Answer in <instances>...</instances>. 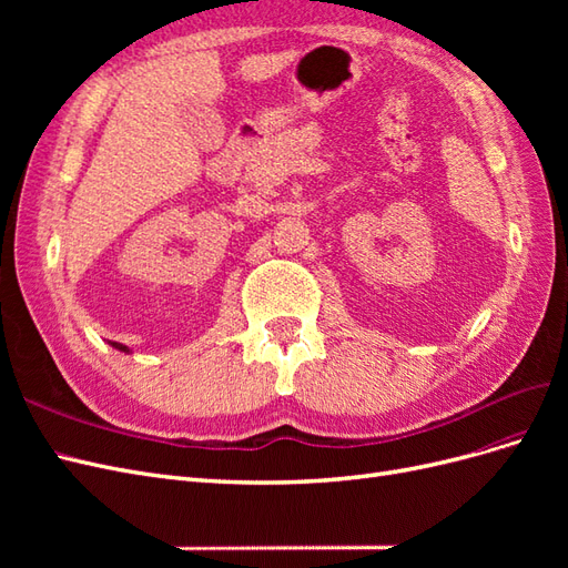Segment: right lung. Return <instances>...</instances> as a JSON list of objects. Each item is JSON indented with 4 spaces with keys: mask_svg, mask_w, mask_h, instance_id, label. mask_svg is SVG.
<instances>
[{
    "mask_svg": "<svg viewBox=\"0 0 568 568\" xmlns=\"http://www.w3.org/2000/svg\"><path fill=\"white\" fill-rule=\"evenodd\" d=\"M111 346H113L115 351H120V353H130V348L123 346V343H111Z\"/></svg>",
    "mask_w": 568,
    "mask_h": 568,
    "instance_id": "right-lung-1",
    "label": "right lung"
}]
</instances>
